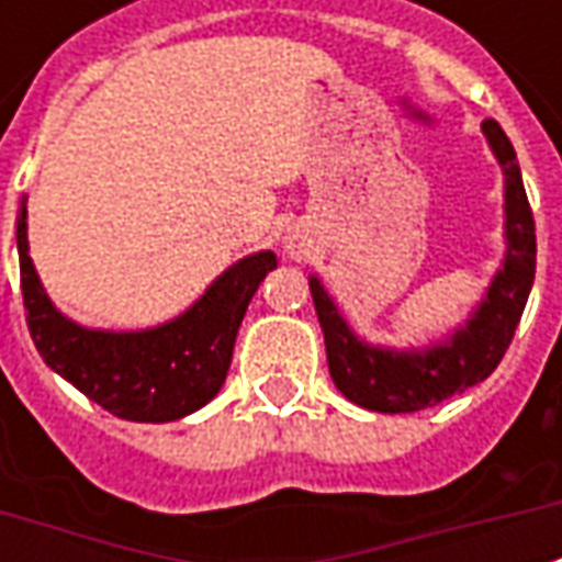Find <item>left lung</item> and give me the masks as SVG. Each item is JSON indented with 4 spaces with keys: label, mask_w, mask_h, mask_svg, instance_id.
<instances>
[{
    "label": "left lung",
    "mask_w": 562,
    "mask_h": 562,
    "mask_svg": "<svg viewBox=\"0 0 562 562\" xmlns=\"http://www.w3.org/2000/svg\"><path fill=\"white\" fill-rule=\"evenodd\" d=\"M487 144L506 173V261L487 289L475 316L442 346L424 352H389L373 349L355 337L337 306L313 277L310 292L318 325L325 334V352L334 385L373 413H418L427 406L463 394L491 376L515 337L520 313L530 297L536 277V222L520 180L518 156L496 120L482 123Z\"/></svg>",
    "instance_id": "obj_1"
}]
</instances>
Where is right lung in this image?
Listing matches in <instances>:
<instances>
[{"label":"right lung","instance_id":"right-lung-1","mask_svg":"<svg viewBox=\"0 0 562 562\" xmlns=\"http://www.w3.org/2000/svg\"><path fill=\"white\" fill-rule=\"evenodd\" d=\"M18 252L26 325L44 364L116 418L153 424L177 422L220 394L246 306L277 268L273 252H256L225 270L180 318L111 334L68 322L44 294L26 244V198H20Z\"/></svg>","mask_w":562,"mask_h":562}]
</instances>
